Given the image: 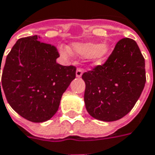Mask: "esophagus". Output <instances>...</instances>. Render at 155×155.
I'll use <instances>...</instances> for the list:
<instances>
[{
    "mask_svg": "<svg viewBox=\"0 0 155 155\" xmlns=\"http://www.w3.org/2000/svg\"><path fill=\"white\" fill-rule=\"evenodd\" d=\"M83 73V70L81 68H78L77 69V71H76V77L77 78H80V77H82Z\"/></svg>",
    "mask_w": 155,
    "mask_h": 155,
    "instance_id": "obj_1",
    "label": "esophagus"
}]
</instances>
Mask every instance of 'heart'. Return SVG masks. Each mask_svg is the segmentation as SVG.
<instances>
[{
  "label": "heart",
  "mask_w": 155,
  "mask_h": 155,
  "mask_svg": "<svg viewBox=\"0 0 155 155\" xmlns=\"http://www.w3.org/2000/svg\"><path fill=\"white\" fill-rule=\"evenodd\" d=\"M109 51H110L109 45H97L91 42H87V43L76 42V43H72L69 48L70 52L83 58H91L95 63H100L107 57ZM61 54L64 58H67L69 52L67 50H61Z\"/></svg>",
  "instance_id": "1"
}]
</instances>
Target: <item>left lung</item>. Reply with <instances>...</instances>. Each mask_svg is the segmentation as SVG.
<instances>
[{
  "instance_id": "left-lung-1",
  "label": "left lung",
  "mask_w": 155,
  "mask_h": 155,
  "mask_svg": "<svg viewBox=\"0 0 155 155\" xmlns=\"http://www.w3.org/2000/svg\"><path fill=\"white\" fill-rule=\"evenodd\" d=\"M84 102L93 118L120 119L131 111L146 82L145 62L135 41L123 38L104 65L84 72Z\"/></svg>"
}]
</instances>
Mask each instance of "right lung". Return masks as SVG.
I'll return each instance as SVG.
<instances>
[{"label": "right lung", "instance_id": "add662e5", "mask_svg": "<svg viewBox=\"0 0 155 155\" xmlns=\"http://www.w3.org/2000/svg\"><path fill=\"white\" fill-rule=\"evenodd\" d=\"M58 58L57 48L37 35L19 39L7 55L2 77L3 93L22 118L42 123L58 110L62 94L75 78L76 68L58 64Z\"/></svg>", "mask_w": 155, "mask_h": 155}]
</instances>
